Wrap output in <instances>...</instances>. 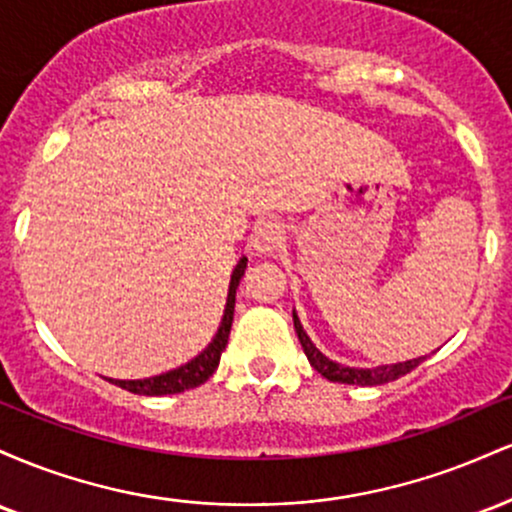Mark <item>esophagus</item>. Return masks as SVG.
<instances>
[{"label":"esophagus","mask_w":512,"mask_h":512,"mask_svg":"<svg viewBox=\"0 0 512 512\" xmlns=\"http://www.w3.org/2000/svg\"><path fill=\"white\" fill-rule=\"evenodd\" d=\"M281 240H284V228L276 221H262L252 233V248L262 255H272L281 245Z\"/></svg>","instance_id":"esophagus-1"}]
</instances>
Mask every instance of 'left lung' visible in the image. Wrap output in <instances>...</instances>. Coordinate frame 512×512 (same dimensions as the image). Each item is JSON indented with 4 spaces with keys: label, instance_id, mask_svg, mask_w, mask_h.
Returning <instances> with one entry per match:
<instances>
[{
    "label": "left lung",
    "instance_id": "left-lung-1",
    "mask_svg": "<svg viewBox=\"0 0 512 512\" xmlns=\"http://www.w3.org/2000/svg\"><path fill=\"white\" fill-rule=\"evenodd\" d=\"M293 327H296V334H298V339H301V346H303L305 356H308L310 366H313L317 373L322 375V378L332 380V383L363 385V387H366V385H385V383H392V380L402 378V375L411 373V370L419 366L421 361H426V356H419V358H411V361L392 363V366H378V368L342 366V363L327 358L313 342H310V337L303 330L301 320H298L296 310H293Z\"/></svg>",
    "mask_w": 512,
    "mask_h": 512
}]
</instances>
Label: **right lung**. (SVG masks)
Returning <instances> with one entry per match:
<instances>
[{
  "label": "right lung",
  "instance_id": "obj_1",
  "mask_svg": "<svg viewBox=\"0 0 512 512\" xmlns=\"http://www.w3.org/2000/svg\"><path fill=\"white\" fill-rule=\"evenodd\" d=\"M245 267H248V257H243L236 264L231 274V286H228V298H226V310H223V320L219 325V332L214 334L207 349L202 354L187 361L185 366L168 370V373L154 375V378L144 380H115L117 387L122 390L134 392V395H146V397H161V395H178V392L192 390V387L204 385L214 375V370L219 368L221 354L228 344V334H231L233 325V308H236V289L243 279Z\"/></svg>",
  "mask_w": 512,
  "mask_h": 512
}]
</instances>
